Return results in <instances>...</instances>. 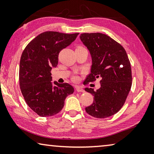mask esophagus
I'll return each mask as SVG.
<instances>
[{
	"label": "esophagus",
	"mask_w": 154,
	"mask_h": 154,
	"mask_svg": "<svg viewBox=\"0 0 154 154\" xmlns=\"http://www.w3.org/2000/svg\"><path fill=\"white\" fill-rule=\"evenodd\" d=\"M76 91L78 92H84V90H83L82 87L79 86L76 87Z\"/></svg>",
	"instance_id": "34e87169"
}]
</instances>
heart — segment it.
Returning a JSON list of instances; mask_svg holds the SVG:
<instances>
[{"label":"heart","instance_id":"heart-1","mask_svg":"<svg viewBox=\"0 0 154 154\" xmlns=\"http://www.w3.org/2000/svg\"><path fill=\"white\" fill-rule=\"evenodd\" d=\"M80 47H81V46H78V47H77V48H80ZM77 77H74V80H77Z\"/></svg>","mask_w":154,"mask_h":154}]
</instances>
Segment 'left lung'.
Listing matches in <instances>:
<instances>
[{"label":"left lung","instance_id":"8db88e82","mask_svg":"<svg viewBox=\"0 0 154 154\" xmlns=\"http://www.w3.org/2000/svg\"><path fill=\"white\" fill-rule=\"evenodd\" d=\"M80 38L92 56L91 72L83 84L100 78V88L85 90L94 96V102L85 111L96 118H106L120 110L132 86V70L125 49L110 36L102 33H82Z\"/></svg>","mask_w":154,"mask_h":154}]
</instances>
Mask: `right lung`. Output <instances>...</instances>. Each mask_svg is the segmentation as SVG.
Masks as SVG:
<instances>
[{"label": "right lung", "mask_w": 154, "mask_h": 154, "mask_svg": "<svg viewBox=\"0 0 154 154\" xmlns=\"http://www.w3.org/2000/svg\"><path fill=\"white\" fill-rule=\"evenodd\" d=\"M79 33L65 34L47 31L28 44L21 56L19 83L28 106L41 117L54 116L60 111L67 96L74 88L67 83H51L52 67L58 65V55L76 39Z\"/></svg>", "instance_id": "obj_1"}]
</instances>
